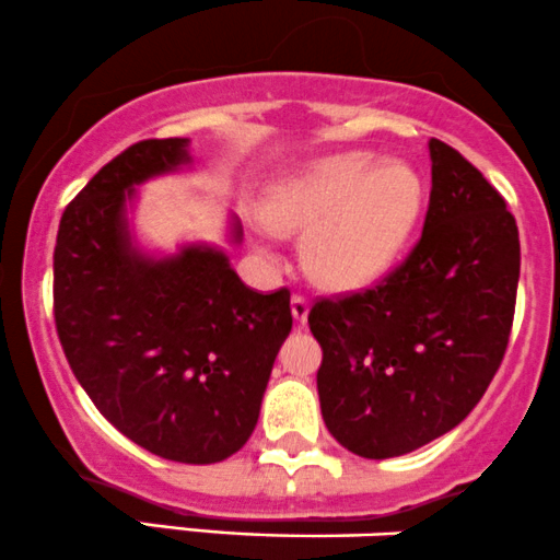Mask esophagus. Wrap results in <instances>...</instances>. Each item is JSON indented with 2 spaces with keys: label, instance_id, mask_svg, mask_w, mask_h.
Instances as JSON below:
<instances>
[{
  "label": "esophagus",
  "instance_id": "1",
  "mask_svg": "<svg viewBox=\"0 0 560 560\" xmlns=\"http://www.w3.org/2000/svg\"><path fill=\"white\" fill-rule=\"evenodd\" d=\"M291 312H293V319H295V322H306L308 299H306L304 293H293V299H291Z\"/></svg>",
  "mask_w": 560,
  "mask_h": 560
}]
</instances>
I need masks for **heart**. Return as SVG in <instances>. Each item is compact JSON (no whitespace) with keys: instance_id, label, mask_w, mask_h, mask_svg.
Returning a JSON list of instances; mask_svg holds the SVG:
<instances>
[{"instance_id":"b5f03b06","label":"heart","mask_w":560,"mask_h":560,"mask_svg":"<svg viewBox=\"0 0 560 560\" xmlns=\"http://www.w3.org/2000/svg\"><path fill=\"white\" fill-rule=\"evenodd\" d=\"M422 177L406 162L348 151L301 173L272 194L267 225L306 235L304 267L332 291L364 288L387 272L422 212Z\"/></svg>"}]
</instances>
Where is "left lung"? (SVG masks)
Masks as SVG:
<instances>
[{
    "label": "left lung",
    "instance_id": "8db88e82",
    "mask_svg": "<svg viewBox=\"0 0 560 560\" xmlns=\"http://www.w3.org/2000/svg\"><path fill=\"white\" fill-rule=\"evenodd\" d=\"M422 238L377 285L317 299L322 419L364 458L411 453L462 424L505 357L518 285V228L505 199L432 138Z\"/></svg>",
    "mask_w": 560,
    "mask_h": 560
}]
</instances>
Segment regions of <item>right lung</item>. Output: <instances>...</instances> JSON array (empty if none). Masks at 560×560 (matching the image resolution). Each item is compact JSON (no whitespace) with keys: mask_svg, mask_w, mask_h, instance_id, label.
<instances>
[{"mask_svg":"<svg viewBox=\"0 0 560 560\" xmlns=\"http://www.w3.org/2000/svg\"><path fill=\"white\" fill-rule=\"evenodd\" d=\"M186 147L138 141L65 207L55 325L75 380L125 438L167 462L217 464L252 438L293 327L291 291H254L214 248L154 261L130 246L125 199L188 162Z\"/></svg>","mask_w":560,"mask_h":560,"instance_id":"1","label":"right lung"}]
</instances>
